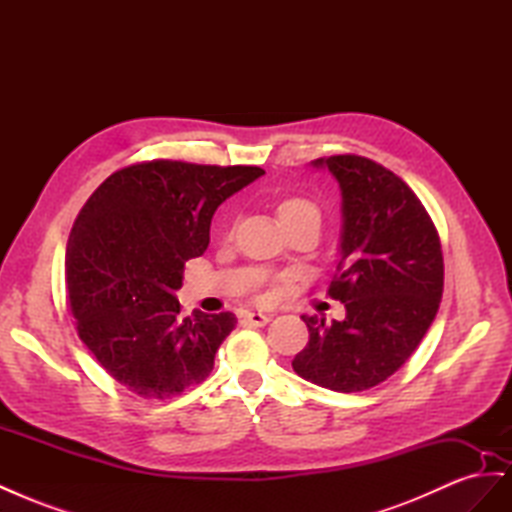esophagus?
<instances>
[{
	"mask_svg": "<svg viewBox=\"0 0 512 512\" xmlns=\"http://www.w3.org/2000/svg\"><path fill=\"white\" fill-rule=\"evenodd\" d=\"M271 320L269 314H260V312H245L243 322L252 324V327H265V324Z\"/></svg>",
	"mask_w": 512,
	"mask_h": 512,
	"instance_id": "34e87169",
	"label": "esophagus"
}]
</instances>
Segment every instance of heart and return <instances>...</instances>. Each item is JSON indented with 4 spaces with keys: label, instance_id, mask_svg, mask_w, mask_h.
Masks as SVG:
<instances>
[{
    "label": "heart",
    "instance_id": "heart-1",
    "mask_svg": "<svg viewBox=\"0 0 512 512\" xmlns=\"http://www.w3.org/2000/svg\"><path fill=\"white\" fill-rule=\"evenodd\" d=\"M307 213L318 215V209L314 203H309V200H305L301 196H288V198L280 200V205H277V218L282 220L284 226H288L290 222H294L297 218H301V215H307Z\"/></svg>",
    "mask_w": 512,
    "mask_h": 512
}]
</instances>
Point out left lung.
<instances>
[{
	"mask_svg": "<svg viewBox=\"0 0 512 512\" xmlns=\"http://www.w3.org/2000/svg\"><path fill=\"white\" fill-rule=\"evenodd\" d=\"M314 166H327L342 188V256L329 297L346 305V318L301 316L309 342L292 369L324 389L359 393L393 376L431 327L442 245L421 200L389 168L352 153Z\"/></svg>",
	"mask_w": 512,
	"mask_h": 512,
	"instance_id": "left-lung-1",
	"label": "left lung"
}]
</instances>
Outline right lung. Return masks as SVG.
Listing matches in <instances>:
<instances>
[{"mask_svg":"<svg viewBox=\"0 0 512 512\" xmlns=\"http://www.w3.org/2000/svg\"><path fill=\"white\" fill-rule=\"evenodd\" d=\"M265 170L177 160L117 170L89 196L66 250L76 333L96 361L145 399L203 382L235 329L230 312L181 314L185 262L203 256L215 209Z\"/></svg>","mask_w":512,"mask_h":512,"instance_id":"add662e5","label":"right lung"}]
</instances>
